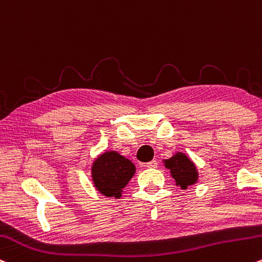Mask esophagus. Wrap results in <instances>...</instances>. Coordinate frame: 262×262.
Wrapping results in <instances>:
<instances>
[{
  "label": "esophagus",
  "mask_w": 262,
  "mask_h": 262,
  "mask_svg": "<svg viewBox=\"0 0 262 262\" xmlns=\"http://www.w3.org/2000/svg\"><path fill=\"white\" fill-rule=\"evenodd\" d=\"M145 166H146V168H157L158 162H157V160H151V162L146 163Z\"/></svg>",
  "instance_id": "34e87169"
}]
</instances>
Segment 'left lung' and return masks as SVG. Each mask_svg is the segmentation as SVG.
Listing matches in <instances>:
<instances>
[{"instance_id": "left-lung-1", "label": "left lung", "mask_w": 262, "mask_h": 262, "mask_svg": "<svg viewBox=\"0 0 262 262\" xmlns=\"http://www.w3.org/2000/svg\"><path fill=\"white\" fill-rule=\"evenodd\" d=\"M166 168L170 170L177 185L182 189H188V186L196 183L198 171L194 163L183 153H177L170 159L164 160Z\"/></svg>"}]
</instances>
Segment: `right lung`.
Masks as SVG:
<instances>
[{"mask_svg": "<svg viewBox=\"0 0 262 262\" xmlns=\"http://www.w3.org/2000/svg\"><path fill=\"white\" fill-rule=\"evenodd\" d=\"M134 173L136 165L116 151H105L92 166L94 186L105 196L119 198Z\"/></svg>", "mask_w": 262, "mask_h": 262, "instance_id": "obj_1", "label": "right lung"}]
</instances>
